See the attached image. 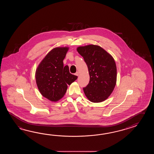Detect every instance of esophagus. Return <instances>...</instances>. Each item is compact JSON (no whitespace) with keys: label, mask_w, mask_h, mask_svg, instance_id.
I'll list each match as a JSON object with an SVG mask.
<instances>
[{"label":"esophagus","mask_w":154,"mask_h":154,"mask_svg":"<svg viewBox=\"0 0 154 154\" xmlns=\"http://www.w3.org/2000/svg\"><path fill=\"white\" fill-rule=\"evenodd\" d=\"M79 74V73L78 72H76L75 74V75L76 76H78Z\"/></svg>","instance_id":"obj_1"}]
</instances>
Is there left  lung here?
<instances>
[{
	"mask_svg": "<svg viewBox=\"0 0 154 154\" xmlns=\"http://www.w3.org/2000/svg\"><path fill=\"white\" fill-rule=\"evenodd\" d=\"M77 51L84 58L90 75L88 85L83 88L87 98L92 102L105 101L111 94L117 80L115 60L101 47H79Z\"/></svg>",
	"mask_w": 154,
	"mask_h": 154,
	"instance_id": "obj_1",
	"label": "left lung"
}]
</instances>
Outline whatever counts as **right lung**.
Returning a JSON list of instances; mask_svg holds the SVG:
<instances>
[{"mask_svg":"<svg viewBox=\"0 0 154 154\" xmlns=\"http://www.w3.org/2000/svg\"><path fill=\"white\" fill-rule=\"evenodd\" d=\"M68 50L67 47L53 49L36 70V84L39 92L51 101H57L62 98L68 85L78 78L77 76L70 73L68 66L63 64Z\"/></svg>","mask_w":154,"mask_h":154,"instance_id":"1","label":"right lung"}]
</instances>
